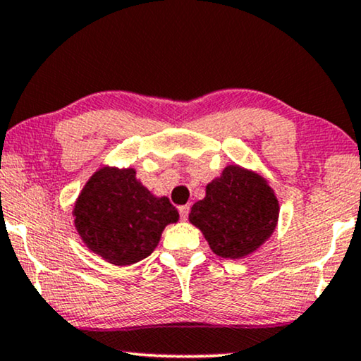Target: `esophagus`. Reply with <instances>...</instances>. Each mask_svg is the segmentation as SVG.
<instances>
[{"mask_svg": "<svg viewBox=\"0 0 361 361\" xmlns=\"http://www.w3.org/2000/svg\"><path fill=\"white\" fill-rule=\"evenodd\" d=\"M189 212H190L189 205H180V207H179V214H180L182 221H187V217H189Z\"/></svg>", "mask_w": 361, "mask_h": 361, "instance_id": "1", "label": "esophagus"}]
</instances>
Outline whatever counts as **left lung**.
Returning <instances> with one entry per match:
<instances>
[{
  "instance_id": "8db88e82",
  "label": "left lung",
  "mask_w": 361,
  "mask_h": 361,
  "mask_svg": "<svg viewBox=\"0 0 361 361\" xmlns=\"http://www.w3.org/2000/svg\"><path fill=\"white\" fill-rule=\"evenodd\" d=\"M279 200L265 179L238 166H228L210 182L205 197L192 205L190 224L202 231L214 254L242 259L272 235Z\"/></svg>"
}]
</instances>
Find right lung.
Segmentation results:
<instances>
[{"label": "right lung", "instance_id": "right-lung-1", "mask_svg": "<svg viewBox=\"0 0 361 361\" xmlns=\"http://www.w3.org/2000/svg\"><path fill=\"white\" fill-rule=\"evenodd\" d=\"M74 224L84 243L114 265L146 259L167 224L179 212L167 197H154L134 169L104 167L96 172L74 205Z\"/></svg>", "mask_w": 361, "mask_h": 361}]
</instances>
